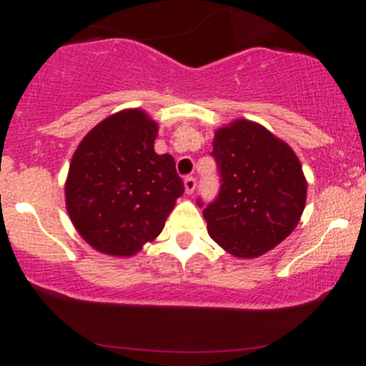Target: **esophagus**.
Wrapping results in <instances>:
<instances>
[{
  "label": "esophagus",
  "instance_id": "esophagus-1",
  "mask_svg": "<svg viewBox=\"0 0 366 366\" xmlns=\"http://www.w3.org/2000/svg\"><path fill=\"white\" fill-rule=\"evenodd\" d=\"M184 187H186L187 194H192L196 189V179L194 177H186L184 179Z\"/></svg>",
  "mask_w": 366,
  "mask_h": 366
}]
</instances>
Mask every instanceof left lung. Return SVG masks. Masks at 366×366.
<instances>
[{
    "mask_svg": "<svg viewBox=\"0 0 366 366\" xmlns=\"http://www.w3.org/2000/svg\"><path fill=\"white\" fill-rule=\"evenodd\" d=\"M212 157L220 191L204 207L208 234L227 253L258 258L296 229L306 203V179L291 146L251 120L218 129Z\"/></svg>",
    "mask_w": 366,
    "mask_h": 366,
    "instance_id": "left-lung-1",
    "label": "left lung"
}]
</instances>
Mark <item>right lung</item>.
<instances>
[{"mask_svg": "<svg viewBox=\"0 0 366 366\" xmlns=\"http://www.w3.org/2000/svg\"><path fill=\"white\" fill-rule=\"evenodd\" d=\"M158 124L142 110L99 122L75 149L65 182L70 220L99 253L132 256L165 227L184 182L170 154L154 153Z\"/></svg>", "mask_w": 366, "mask_h": 366, "instance_id": "right-lung-1", "label": "right lung"}]
</instances>
